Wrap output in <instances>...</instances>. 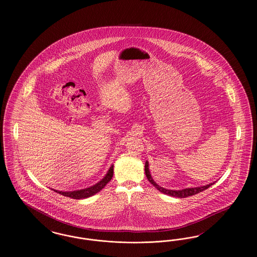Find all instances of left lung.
<instances>
[{"label": "left lung", "mask_w": 257, "mask_h": 257, "mask_svg": "<svg viewBox=\"0 0 257 257\" xmlns=\"http://www.w3.org/2000/svg\"><path fill=\"white\" fill-rule=\"evenodd\" d=\"M145 171H146V175H147V179L150 183L152 184L157 190H159L161 193H164L166 195H169V196H175V197H180V198H183V197H188V196H194L196 195L204 190L208 189L210 186H212L214 183L209 184L206 186H202V187H196V188H188V189H184V190H167L163 187L159 186L158 184L156 183L151 175H150V172H149V169H148V163L146 162V166H145Z\"/></svg>", "instance_id": "1"}]
</instances>
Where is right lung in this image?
Returning a JSON list of instances; mask_svg holds the SVG:
<instances>
[{"label":"right lung","mask_w":257,"mask_h":257,"mask_svg":"<svg viewBox=\"0 0 257 257\" xmlns=\"http://www.w3.org/2000/svg\"><path fill=\"white\" fill-rule=\"evenodd\" d=\"M113 175V166H111L110 170L108 171V173L105 175V177L97 184L83 189V190H79V191H73V192H60V191H55L59 194H61L62 196H67V197H71L74 199H82V198H86L89 196H93L95 194H97L98 192H100L107 184L109 183Z\"/></svg>","instance_id":"obj_1"}]
</instances>
